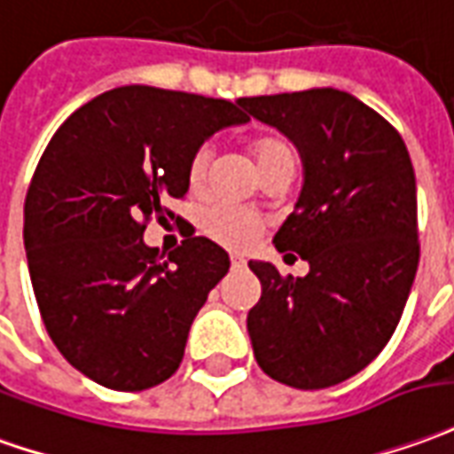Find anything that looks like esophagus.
Masks as SVG:
<instances>
[{
	"label": "esophagus",
	"instance_id": "1",
	"mask_svg": "<svg viewBox=\"0 0 454 454\" xmlns=\"http://www.w3.org/2000/svg\"><path fill=\"white\" fill-rule=\"evenodd\" d=\"M246 265V260L238 258V255H231V268H243Z\"/></svg>",
	"mask_w": 454,
	"mask_h": 454
}]
</instances>
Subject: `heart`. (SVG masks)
Segmentation results:
<instances>
[{
    "label": "heart",
    "mask_w": 454,
    "mask_h": 454,
    "mask_svg": "<svg viewBox=\"0 0 454 454\" xmlns=\"http://www.w3.org/2000/svg\"><path fill=\"white\" fill-rule=\"evenodd\" d=\"M248 152L253 161H255V167H258L260 176L278 169V167H294L297 164V152H294L293 142L278 135V132H268V129L248 139ZM208 172H211V150L199 147L192 154L189 164H186V186H189V192H194V194L204 192L206 182H208ZM201 231L211 240H216L226 248H243L250 238L258 233V223L243 208L214 206L201 216Z\"/></svg>",
    "instance_id": "obj_1"
}]
</instances>
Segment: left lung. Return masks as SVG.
Instances as JSON below:
<instances>
[{"mask_svg":"<svg viewBox=\"0 0 454 454\" xmlns=\"http://www.w3.org/2000/svg\"><path fill=\"white\" fill-rule=\"evenodd\" d=\"M240 106L302 157V192L272 243L309 262L304 278L248 262L262 285L248 312L253 354L285 386L329 388L366 369L403 315L420 258L413 164L398 129L344 90Z\"/></svg>","mask_w":454,"mask_h":454,"instance_id":"left-lung-1","label":"left lung"}]
</instances>
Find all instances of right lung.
I'll return each instance as SVG.
<instances>
[{"label": "right lung", "instance_id": "1", "mask_svg": "<svg viewBox=\"0 0 454 454\" xmlns=\"http://www.w3.org/2000/svg\"><path fill=\"white\" fill-rule=\"evenodd\" d=\"M240 122V100L125 85L78 107L41 154L24 204L28 275L49 337L95 383L145 391L179 369L231 260L189 236L160 262L142 236L189 192L192 154Z\"/></svg>", "mask_w": 454, "mask_h": 454}]
</instances>
